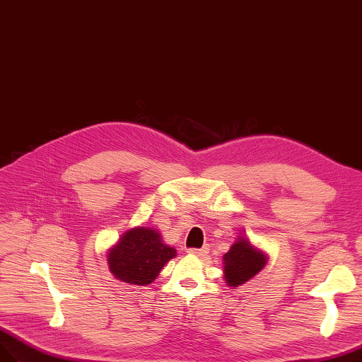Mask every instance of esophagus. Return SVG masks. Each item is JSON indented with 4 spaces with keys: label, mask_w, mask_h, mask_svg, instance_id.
I'll use <instances>...</instances> for the list:
<instances>
[{
    "label": "esophagus",
    "mask_w": 362,
    "mask_h": 362,
    "mask_svg": "<svg viewBox=\"0 0 362 362\" xmlns=\"http://www.w3.org/2000/svg\"><path fill=\"white\" fill-rule=\"evenodd\" d=\"M189 252L194 254V256H198V257H205L209 252V248H190Z\"/></svg>",
    "instance_id": "esophagus-1"
}]
</instances>
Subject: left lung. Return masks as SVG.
I'll list each match as a JSON object with an SVG mask.
<instances>
[{"label": "left lung", "instance_id": "8db88e82", "mask_svg": "<svg viewBox=\"0 0 362 362\" xmlns=\"http://www.w3.org/2000/svg\"><path fill=\"white\" fill-rule=\"evenodd\" d=\"M267 254L254 248L247 238H239L223 254V274L228 286L238 288L252 279L267 265Z\"/></svg>", "mask_w": 362, "mask_h": 362}]
</instances>
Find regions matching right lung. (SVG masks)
<instances>
[{
	"instance_id": "obj_1",
	"label": "right lung",
	"mask_w": 362,
	"mask_h": 362,
	"mask_svg": "<svg viewBox=\"0 0 362 362\" xmlns=\"http://www.w3.org/2000/svg\"><path fill=\"white\" fill-rule=\"evenodd\" d=\"M175 256L177 250L163 243L157 230L135 227L126 231L108 251V265L120 281L146 286L157 279L163 267Z\"/></svg>"
}]
</instances>
